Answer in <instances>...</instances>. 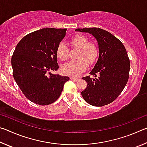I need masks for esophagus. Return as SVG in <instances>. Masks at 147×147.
<instances>
[{"instance_id": "1", "label": "esophagus", "mask_w": 147, "mask_h": 147, "mask_svg": "<svg viewBox=\"0 0 147 147\" xmlns=\"http://www.w3.org/2000/svg\"><path fill=\"white\" fill-rule=\"evenodd\" d=\"M71 80H74V81H77V80H79V78H75V77L71 76Z\"/></svg>"}]
</instances>
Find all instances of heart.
<instances>
[{
    "label": "heart",
    "mask_w": 147,
    "mask_h": 147,
    "mask_svg": "<svg viewBox=\"0 0 147 147\" xmlns=\"http://www.w3.org/2000/svg\"><path fill=\"white\" fill-rule=\"evenodd\" d=\"M71 44L74 48L78 49L77 54L78 59L69 62L62 67V72L67 75L78 76L88 67V63L93 64L98 58L99 50L95 43L89 41V39L83 35L78 34L71 39ZM56 54L62 61L69 58V48L64 43H60L56 49Z\"/></svg>",
    "instance_id": "b5f03b06"
}]
</instances>
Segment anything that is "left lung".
<instances>
[{"instance_id": "8db88e82", "label": "left lung", "mask_w": 147, "mask_h": 147, "mask_svg": "<svg viewBox=\"0 0 147 147\" xmlns=\"http://www.w3.org/2000/svg\"><path fill=\"white\" fill-rule=\"evenodd\" d=\"M88 32L98 42L99 56L90 76L83 77L88 83L81 92L87 102L94 106H104L118 97L129 78L130 63L123 43L108 31L99 28L76 29Z\"/></svg>"}]
</instances>
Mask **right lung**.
<instances>
[{
	"instance_id": "1",
	"label": "right lung",
	"mask_w": 147,
	"mask_h": 147,
	"mask_svg": "<svg viewBox=\"0 0 147 147\" xmlns=\"http://www.w3.org/2000/svg\"><path fill=\"white\" fill-rule=\"evenodd\" d=\"M67 29L46 28L27 34L17 45L11 57L15 81L24 96L39 105L58 99L68 76L53 74L59 68L57 47Z\"/></svg>"
}]
</instances>
